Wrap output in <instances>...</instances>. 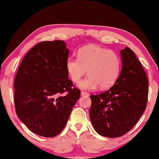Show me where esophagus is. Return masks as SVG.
I'll return each instance as SVG.
<instances>
[{
  "label": "esophagus",
  "mask_w": 159,
  "mask_h": 159,
  "mask_svg": "<svg viewBox=\"0 0 159 159\" xmlns=\"http://www.w3.org/2000/svg\"><path fill=\"white\" fill-rule=\"evenodd\" d=\"M81 95L82 96H88L89 95V94H88V93H87V92H85V91H82L81 92Z\"/></svg>",
  "instance_id": "esophagus-1"
}]
</instances>
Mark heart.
Here are the masks:
<instances>
[{
  "label": "heart",
  "mask_w": 159,
  "mask_h": 159,
  "mask_svg": "<svg viewBox=\"0 0 159 159\" xmlns=\"http://www.w3.org/2000/svg\"><path fill=\"white\" fill-rule=\"evenodd\" d=\"M88 69V76L79 84L85 90L108 89L118 80L121 70V61L116 53L108 48L90 44L79 49L78 58L69 57L66 70L69 79L80 82Z\"/></svg>",
  "instance_id": "heart-1"
}]
</instances>
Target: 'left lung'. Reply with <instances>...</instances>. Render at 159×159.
I'll return each mask as SVG.
<instances>
[{
    "instance_id": "1",
    "label": "left lung",
    "mask_w": 159,
    "mask_h": 159,
    "mask_svg": "<svg viewBox=\"0 0 159 159\" xmlns=\"http://www.w3.org/2000/svg\"><path fill=\"white\" fill-rule=\"evenodd\" d=\"M121 71L114 85L104 92L91 95L90 118L102 136L118 138L127 133L147 107L149 83L135 54L126 47L120 50Z\"/></svg>"
}]
</instances>
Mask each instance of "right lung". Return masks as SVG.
Here are the masks:
<instances>
[{
  "instance_id": "right-lung-1",
  "label": "right lung",
  "mask_w": 159,
  "mask_h": 159,
  "mask_svg": "<svg viewBox=\"0 0 159 159\" xmlns=\"http://www.w3.org/2000/svg\"><path fill=\"white\" fill-rule=\"evenodd\" d=\"M68 55L64 41L40 42L19 66L14 82L16 114L39 135L60 134L80 98V90L68 79Z\"/></svg>"
}]
</instances>
